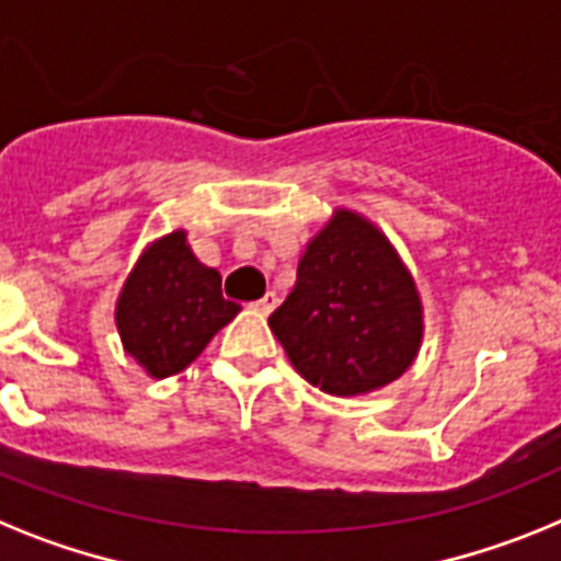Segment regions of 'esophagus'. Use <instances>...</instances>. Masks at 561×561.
Segmentation results:
<instances>
[{
	"instance_id": "34e87169",
	"label": "esophagus",
	"mask_w": 561,
	"mask_h": 561,
	"mask_svg": "<svg viewBox=\"0 0 561 561\" xmlns=\"http://www.w3.org/2000/svg\"><path fill=\"white\" fill-rule=\"evenodd\" d=\"M276 305H279L276 294H265L260 301H253V310H256V313H262V316H267V313H274Z\"/></svg>"
}]
</instances>
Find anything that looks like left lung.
Listing matches in <instances>:
<instances>
[{
    "instance_id": "left-lung-1",
    "label": "left lung",
    "mask_w": 561,
    "mask_h": 561,
    "mask_svg": "<svg viewBox=\"0 0 561 561\" xmlns=\"http://www.w3.org/2000/svg\"><path fill=\"white\" fill-rule=\"evenodd\" d=\"M296 373L335 398L398 381L423 344L415 276L387 233L335 206L305 242L296 285L267 319Z\"/></svg>"
}]
</instances>
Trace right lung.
<instances>
[{
  "instance_id": "right-lung-1",
  "label": "right lung",
  "mask_w": 561,
  "mask_h": 561,
  "mask_svg": "<svg viewBox=\"0 0 561 561\" xmlns=\"http://www.w3.org/2000/svg\"><path fill=\"white\" fill-rule=\"evenodd\" d=\"M240 310L222 299L220 271L194 256L186 228H174L140 251L115 301V328L124 353L160 381L197 362Z\"/></svg>"
}]
</instances>
